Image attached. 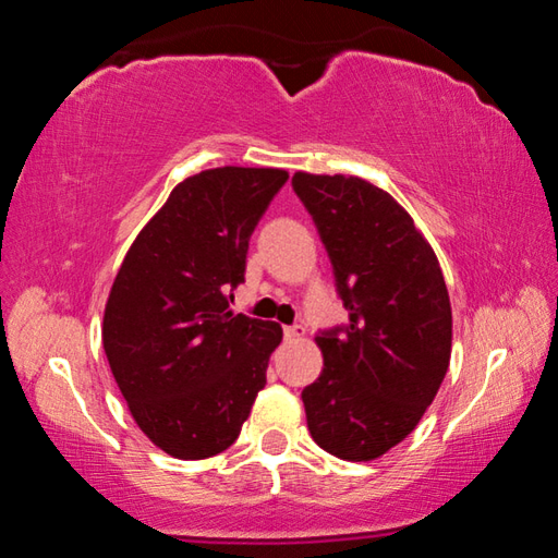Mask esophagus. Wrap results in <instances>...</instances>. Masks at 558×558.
<instances>
[{"label":"esophagus","instance_id":"34e87169","mask_svg":"<svg viewBox=\"0 0 558 558\" xmlns=\"http://www.w3.org/2000/svg\"><path fill=\"white\" fill-rule=\"evenodd\" d=\"M282 335H286V339H300V337H305V327L302 325H288L286 329H282Z\"/></svg>","mask_w":558,"mask_h":558}]
</instances>
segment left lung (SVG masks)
Instances as JSON below:
<instances>
[{
  "label": "left lung",
  "mask_w": 558,
  "mask_h": 558,
  "mask_svg": "<svg viewBox=\"0 0 558 558\" xmlns=\"http://www.w3.org/2000/svg\"><path fill=\"white\" fill-rule=\"evenodd\" d=\"M292 189L332 260L342 327L315 337L325 366L302 389L310 436L352 462L409 436L450 364L452 313L438 258L391 194L359 177L295 172Z\"/></svg>",
  "instance_id": "obj_1"
}]
</instances>
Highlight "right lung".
<instances>
[{
  "label": "right lung",
  "instance_id": "1",
  "mask_svg": "<svg viewBox=\"0 0 558 558\" xmlns=\"http://www.w3.org/2000/svg\"><path fill=\"white\" fill-rule=\"evenodd\" d=\"M286 169L216 167L184 179L130 245L112 282L102 349L140 430L172 458L202 460L239 438L276 323L233 315L251 233Z\"/></svg>",
  "mask_w": 558,
  "mask_h": 558
}]
</instances>
